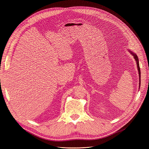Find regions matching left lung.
<instances>
[{
	"label": "left lung",
	"mask_w": 149,
	"mask_h": 149,
	"mask_svg": "<svg viewBox=\"0 0 149 149\" xmlns=\"http://www.w3.org/2000/svg\"><path fill=\"white\" fill-rule=\"evenodd\" d=\"M130 53L134 56V58H135L136 62H137V68H138V71H139V77H140V66H139V59H138V57L137 56L136 54H134L133 52H130ZM139 84H140V83H139ZM139 87H140V85H139Z\"/></svg>",
	"instance_id": "obj_1"
}]
</instances>
